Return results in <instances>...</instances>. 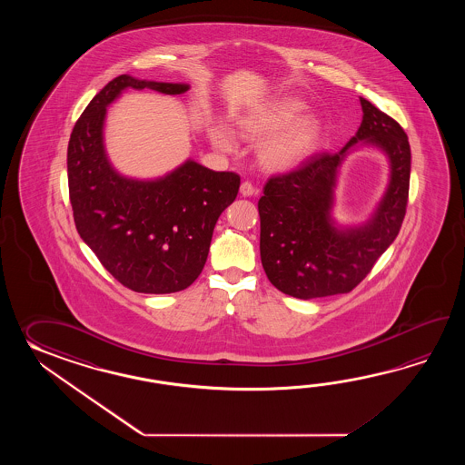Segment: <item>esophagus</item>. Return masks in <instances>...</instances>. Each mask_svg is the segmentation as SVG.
<instances>
[{
    "mask_svg": "<svg viewBox=\"0 0 465 465\" xmlns=\"http://www.w3.org/2000/svg\"><path fill=\"white\" fill-rule=\"evenodd\" d=\"M257 189L249 183V181H244L242 184H241V194L242 196H246V198H249V196H254L256 194Z\"/></svg>",
    "mask_w": 465,
    "mask_h": 465,
    "instance_id": "obj_1",
    "label": "esophagus"
}]
</instances>
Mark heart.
I'll return each mask as SVG.
<instances>
[{
	"instance_id": "1",
	"label": "heart",
	"mask_w": 465,
	"mask_h": 465,
	"mask_svg": "<svg viewBox=\"0 0 465 465\" xmlns=\"http://www.w3.org/2000/svg\"><path fill=\"white\" fill-rule=\"evenodd\" d=\"M306 109L296 98L277 99L256 113L241 119V131L247 139L267 141L261 151L262 164L274 171L296 168L316 151L322 126L319 119L301 118ZM214 139L221 148H229L231 141L223 131H216Z\"/></svg>"
}]
</instances>
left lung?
I'll use <instances>...</instances> for the list:
<instances>
[{
	"instance_id": "obj_1",
	"label": "left lung",
	"mask_w": 465,
	"mask_h": 465,
	"mask_svg": "<svg viewBox=\"0 0 465 465\" xmlns=\"http://www.w3.org/2000/svg\"><path fill=\"white\" fill-rule=\"evenodd\" d=\"M362 123L339 153H314L294 171L271 176L257 203L261 262L272 286L299 299L346 294L371 272L394 242L404 221L411 146L404 129L367 99ZM359 140L382 148L391 161V183L364 227L337 230L330 221L336 169Z\"/></svg>"
}]
</instances>
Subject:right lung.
Returning a JSON list of instances; mask_svg holds the SVG:
<instances>
[{
	"label": "right lung",
	"mask_w": 465,
	"mask_h": 465,
	"mask_svg": "<svg viewBox=\"0 0 465 465\" xmlns=\"http://www.w3.org/2000/svg\"><path fill=\"white\" fill-rule=\"evenodd\" d=\"M181 94L188 84L121 74L91 99L68 144V186L79 236L124 287L169 294L191 286L208 259L213 231L236 199L241 178L186 161L154 181L124 178L103 144L106 106L123 89Z\"/></svg>",
	"instance_id": "add662e5"
}]
</instances>
